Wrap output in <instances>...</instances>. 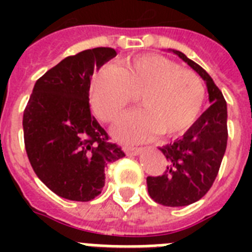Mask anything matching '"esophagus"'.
<instances>
[{
  "instance_id": "esophagus-1",
  "label": "esophagus",
  "mask_w": 252,
  "mask_h": 252,
  "mask_svg": "<svg viewBox=\"0 0 252 252\" xmlns=\"http://www.w3.org/2000/svg\"><path fill=\"white\" fill-rule=\"evenodd\" d=\"M124 152H126L128 156H137L142 152L141 148H133V146H124Z\"/></svg>"
}]
</instances>
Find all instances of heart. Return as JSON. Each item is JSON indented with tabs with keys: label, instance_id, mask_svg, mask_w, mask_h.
Here are the masks:
<instances>
[{
	"label": "heart",
	"instance_id": "obj_1",
	"mask_svg": "<svg viewBox=\"0 0 252 252\" xmlns=\"http://www.w3.org/2000/svg\"><path fill=\"white\" fill-rule=\"evenodd\" d=\"M138 96L141 110L124 115L112 128L119 141L142 142L154 133L174 136L195 122L205 87L195 72L158 55H144L103 66L91 81V107L103 122H114Z\"/></svg>",
	"mask_w": 252,
	"mask_h": 252
}]
</instances>
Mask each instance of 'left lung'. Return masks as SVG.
<instances>
[{
	"instance_id": "1",
	"label": "left lung",
	"mask_w": 252,
	"mask_h": 252,
	"mask_svg": "<svg viewBox=\"0 0 252 252\" xmlns=\"http://www.w3.org/2000/svg\"><path fill=\"white\" fill-rule=\"evenodd\" d=\"M207 82L212 103L183 137L159 148L167 167L159 176H148V192L165 207H184L200 200L217 178L227 145V108L211 76L184 53L172 51Z\"/></svg>"
}]
</instances>
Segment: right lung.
Listing matches in <instances>:
<instances>
[{
    "instance_id": "obj_1",
    "label": "right lung",
    "mask_w": 252,
    "mask_h": 252,
    "mask_svg": "<svg viewBox=\"0 0 252 252\" xmlns=\"http://www.w3.org/2000/svg\"><path fill=\"white\" fill-rule=\"evenodd\" d=\"M116 56L99 47L68 56L33 86L23 112L29 161L52 192L73 201H90L102 192L108 163L126 157L91 115L94 69Z\"/></svg>"
}]
</instances>
